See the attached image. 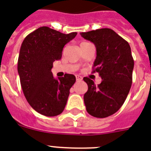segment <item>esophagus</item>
Listing matches in <instances>:
<instances>
[{
  "mask_svg": "<svg viewBox=\"0 0 151 151\" xmlns=\"http://www.w3.org/2000/svg\"><path fill=\"white\" fill-rule=\"evenodd\" d=\"M76 79H77V81H79L82 80V77L80 75H76Z\"/></svg>",
  "mask_w": 151,
  "mask_h": 151,
  "instance_id": "34e87169",
  "label": "esophagus"
}]
</instances>
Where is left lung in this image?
<instances>
[{
  "label": "left lung",
  "mask_w": 151,
  "mask_h": 151,
  "mask_svg": "<svg viewBox=\"0 0 151 151\" xmlns=\"http://www.w3.org/2000/svg\"><path fill=\"white\" fill-rule=\"evenodd\" d=\"M96 48L93 72L99 73L102 82L98 85L85 77L88 91L84 95L87 112L103 118L116 113L126 99L132 82L134 60L129 44L108 28L81 33Z\"/></svg>",
  "instance_id": "left-lung-1"
}]
</instances>
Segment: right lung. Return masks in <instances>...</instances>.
<instances>
[{"label":"right lung","instance_id":"1","mask_svg":"<svg viewBox=\"0 0 151 151\" xmlns=\"http://www.w3.org/2000/svg\"><path fill=\"white\" fill-rule=\"evenodd\" d=\"M78 33L65 34L49 27H40L23 40L18 59V73L27 102L47 117L60 114L66 106L70 89L75 83L73 74L53 77V63L59 60L66 44Z\"/></svg>","mask_w":151,"mask_h":151}]
</instances>
